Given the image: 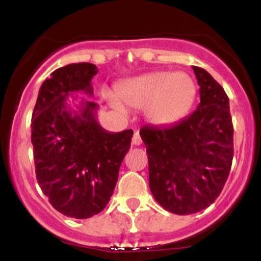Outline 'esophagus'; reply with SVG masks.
Masks as SVG:
<instances>
[{
    "instance_id": "1",
    "label": "esophagus",
    "mask_w": 261,
    "mask_h": 261,
    "mask_svg": "<svg viewBox=\"0 0 261 261\" xmlns=\"http://www.w3.org/2000/svg\"><path fill=\"white\" fill-rule=\"evenodd\" d=\"M141 142H142V140H141L140 134H139V133H135L134 136H133V145L140 146Z\"/></svg>"
}]
</instances>
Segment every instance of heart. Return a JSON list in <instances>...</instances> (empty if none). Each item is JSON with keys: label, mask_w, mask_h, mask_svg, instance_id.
Returning <instances> with one entry per match:
<instances>
[{"label": "heart", "mask_w": 261, "mask_h": 261, "mask_svg": "<svg viewBox=\"0 0 261 261\" xmlns=\"http://www.w3.org/2000/svg\"><path fill=\"white\" fill-rule=\"evenodd\" d=\"M116 94L118 97H106L116 112L125 113L124 104L133 109H146V118L151 124L168 126L187 115L195 99L196 88L187 73L157 71L121 82Z\"/></svg>", "instance_id": "heart-1"}]
</instances>
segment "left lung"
Segmentation results:
<instances>
[{"label":"left lung","mask_w":261,"mask_h":261,"mask_svg":"<svg viewBox=\"0 0 261 261\" xmlns=\"http://www.w3.org/2000/svg\"><path fill=\"white\" fill-rule=\"evenodd\" d=\"M200 104L169 127H142L148 157L149 189L167 211L196 214L222 191L233 160V125L224 89L201 67L193 66Z\"/></svg>","instance_id":"obj_1"}]
</instances>
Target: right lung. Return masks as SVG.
Segmentation results:
<instances>
[{
  "mask_svg": "<svg viewBox=\"0 0 261 261\" xmlns=\"http://www.w3.org/2000/svg\"><path fill=\"white\" fill-rule=\"evenodd\" d=\"M97 66L80 62L60 67L39 89L32 115V143L37 179L53 207L72 218L103 211L112 197L119 169L130 149L133 130L109 133L97 120L98 104L68 99L74 93L93 97Z\"/></svg>",
  "mask_w": 261,
  "mask_h": 261,
  "instance_id": "obj_1",
  "label": "right lung"
}]
</instances>
